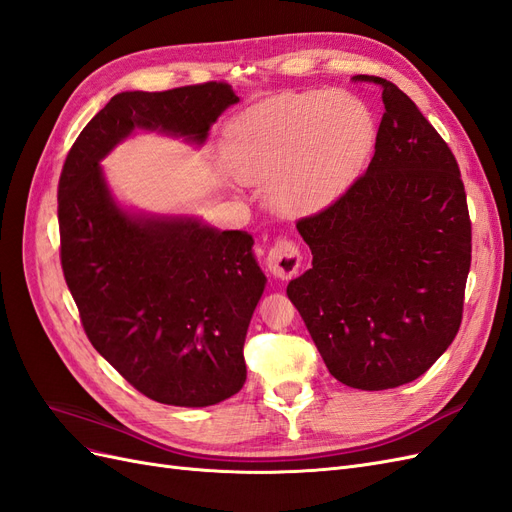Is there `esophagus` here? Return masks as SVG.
<instances>
[{"mask_svg": "<svg viewBox=\"0 0 512 512\" xmlns=\"http://www.w3.org/2000/svg\"><path fill=\"white\" fill-rule=\"evenodd\" d=\"M301 267V252L292 241H277L267 254V269L277 280H288Z\"/></svg>", "mask_w": 512, "mask_h": 512, "instance_id": "1", "label": "esophagus"}]
</instances>
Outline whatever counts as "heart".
I'll list each match as a JSON object with an SVG mask.
<instances>
[{
	"mask_svg": "<svg viewBox=\"0 0 512 512\" xmlns=\"http://www.w3.org/2000/svg\"><path fill=\"white\" fill-rule=\"evenodd\" d=\"M376 141V119L352 94L292 91L252 106L226 134V156L243 183L271 185L286 218L331 207L359 175Z\"/></svg>",
	"mask_w": 512,
	"mask_h": 512,
	"instance_id": "b5f03b06",
	"label": "heart"
}]
</instances>
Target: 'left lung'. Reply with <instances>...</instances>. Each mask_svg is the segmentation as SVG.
<instances>
[{
	"label": "left lung",
	"instance_id": "1",
	"mask_svg": "<svg viewBox=\"0 0 512 512\" xmlns=\"http://www.w3.org/2000/svg\"><path fill=\"white\" fill-rule=\"evenodd\" d=\"M365 175L331 207L297 224L312 250L286 288L331 376L361 391L423 376L453 344L472 260V226L457 160L397 85Z\"/></svg>",
	"mask_w": 512,
	"mask_h": 512
}]
</instances>
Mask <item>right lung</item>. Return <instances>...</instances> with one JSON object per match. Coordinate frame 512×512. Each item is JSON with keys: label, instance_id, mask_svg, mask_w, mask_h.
Listing matches in <instances>:
<instances>
[{"label": "right lung", "instance_id": "right-lung-1", "mask_svg": "<svg viewBox=\"0 0 512 512\" xmlns=\"http://www.w3.org/2000/svg\"><path fill=\"white\" fill-rule=\"evenodd\" d=\"M237 102L226 83L121 91L61 170V267L83 329L136 391L166 406L205 408L241 391L245 333L267 277L245 230L121 205L102 160L136 132L203 147Z\"/></svg>", "mask_w": 512, "mask_h": 512}]
</instances>
